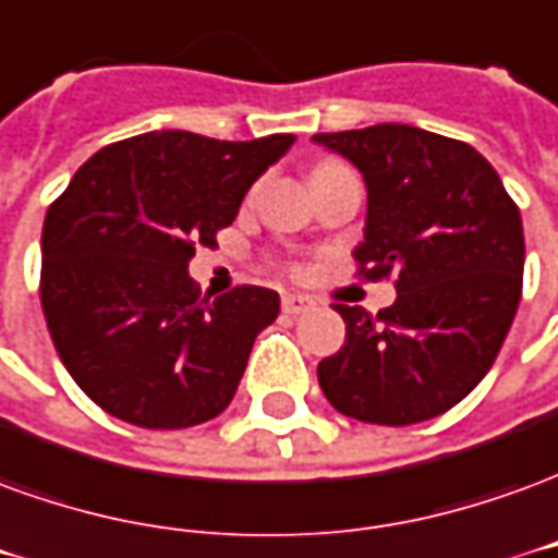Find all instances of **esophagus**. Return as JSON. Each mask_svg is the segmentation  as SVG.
Wrapping results in <instances>:
<instances>
[{
    "label": "esophagus",
    "mask_w": 558,
    "mask_h": 558,
    "mask_svg": "<svg viewBox=\"0 0 558 558\" xmlns=\"http://www.w3.org/2000/svg\"><path fill=\"white\" fill-rule=\"evenodd\" d=\"M282 310H286L288 315H306V312L315 310V300L303 298V294H286V298H282Z\"/></svg>",
    "instance_id": "obj_1"
}]
</instances>
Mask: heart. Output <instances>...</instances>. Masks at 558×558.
<instances>
[{
	"instance_id": "heart-1",
	"label": "heart",
	"mask_w": 558,
	"mask_h": 558,
	"mask_svg": "<svg viewBox=\"0 0 558 558\" xmlns=\"http://www.w3.org/2000/svg\"><path fill=\"white\" fill-rule=\"evenodd\" d=\"M318 168H322V165H318Z\"/></svg>"
}]
</instances>
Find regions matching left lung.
Here are the masks:
<instances>
[{"label": "left lung", "mask_w": 558, "mask_h": 558, "mask_svg": "<svg viewBox=\"0 0 558 558\" xmlns=\"http://www.w3.org/2000/svg\"><path fill=\"white\" fill-rule=\"evenodd\" d=\"M363 173V276L397 272L378 315L336 306L345 345L318 363L336 412L409 426L469 397L489 373L523 291V222L499 173L475 146L381 122L315 134Z\"/></svg>", "instance_id": "left-lung-1"}]
</instances>
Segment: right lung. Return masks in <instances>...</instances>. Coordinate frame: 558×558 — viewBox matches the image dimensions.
<instances>
[{
  "instance_id": "right-lung-1",
  "label": "right lung",
  "mask_w": 558,
  "mask_h": 558,
  "mask_svg": "<svg viewBox=\"0 0 558 558\" xmlns=\"http://www.w3.org/2000/svg\"><path fill=\"white\" fill-rule=\"evenodd\" d=\"M294 134L216 141L149 132L98 149L50 204L41 306L59 361L125 424L183 429L234 399L279 294L240 286L197 298L195 243L213 246Z\"/></svg>"
}]
</instances>
